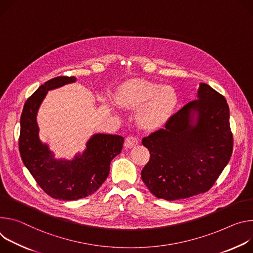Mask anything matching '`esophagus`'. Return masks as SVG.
<instances>
[{
    "label": "esophagus",
    "instance_id": "esophagus-1",
    "mask_svg": "<svg viewBox=\"0 0 253 253\" xmlns=\"http://www.w3.org/2000/svg\"><path fill=\"white\" fill-rule=\"evenodd\" d=\"M137 144H138V138L133 135H128L125 141V147L126 149H131V148L135 147Z\"/></svg>",
    "mask_w": 253,
    "mask_h": 253
}]
</instances>
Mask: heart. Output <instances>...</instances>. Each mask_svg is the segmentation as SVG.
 <instances>
[{
  "mask_svg": "<svg viewBox=\"0 0 253 253\" xmlns=\"http://www.w3.org/2000/svg\"><path fill=\"white\" fill-rule=\"evenodd\" d=\"M118 99L120 104L129 108L144 104L138 112V123L146 129L162 126L177 104V94L172 87L141 79L123 84Z\"/></svg>",
  "mask_w": 253,
  "mask_h": 253,
  "instance_id": "1",
  "label": "heart"
}]
</instances>
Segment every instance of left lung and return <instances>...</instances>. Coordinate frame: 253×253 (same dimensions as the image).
Returning <instances> with one entry per match:
<instances>
[{
	"mask_svg": "<svg viewBox=\"0 0 253 253\" xmlns=\"http://www.w3.org/2000/svg\"><path fill=\"white\" fill-rule=\"evenodd\" d=\"M197 96L142 141L151 156L142 180L157 198L175 201L207 192L232 155L225 97L206 83Z\"/></svg>",
	"mask_w": 253,
	"mask_h": 253,
	"instance_id": "left-lung-1",
	"label": "left lung"
}]
</instances>
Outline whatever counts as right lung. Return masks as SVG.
I'll return each instance as SVG.
<instances>
[{
	"instance_id": "obj_1",
	"label": "right lung",
	"mask_w": 253,
	"mask_h": 253,
	"mask_svg": "<svg viewBox=\"0 0 253 253\" xmlns=\"http://www.w3.org/2000/svg\"><path fill=\"white\" fill-rule=\"evenodd\" d=\"M74 76H58L42 84L27 99L21 115L19 151L24 165L42 190L54 199L73 201L96 192L109 174L111 160L121 154L124 137L96 133L86 149L71 161L56 160L39 138L36 117L41 102L51 89L75 82Z\"/></svg>"
}]
</instances>
